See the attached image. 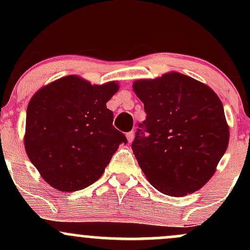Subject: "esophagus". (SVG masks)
<instances>
[{
	"mask_svg": "<svg viewBox=\"0 0 250 250\" xmlns=\"http://www.w3.org/2000/svg\"><path fill=\"white\" fill-rule=\"evenodd\" d=\"M125 136H127V140H128V142L130 143V142L133 141V140H134V131H129V133L125 134Z\"/></svg>",
	"mask_w": 250,
	"mask_h": 250,
	"instance_id": "esophagus-1",
	"label": "esophagus"
}]
</instances>
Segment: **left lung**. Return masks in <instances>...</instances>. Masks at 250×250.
<instances>
[{
	"mask_svg": "<svg viewBox=\"0 0 250 250\" xmlns=\"http://www.w3.org/2000/svg\"><path fill=\"white\" fill-rule=\"evenodd\" d=\"M133 87L147 114L131 143L140 168L169 196L199 190L228 147L222 102L208 85L179 73L140 80Z\"/></svg>",
	"mask_w": 250,
	"mask_h": 250,
	"instance_id": "1",
	"label": "left lung"
}]
</instances>
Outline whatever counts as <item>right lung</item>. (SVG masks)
Segmentation results:
<instances>
[{
    "label": "right lung",
    "mask_w": 250,
    "mask_h": 250,
    "mask_svg": "<svg viewBox=\"0 0 250 250\" xmlns=\"http://www.w3.org/2000/svg\"><path fill=\"white\" fill-rule=\"evenodd\" d=\"M119 85H91L65 76L45 85L27 108L24 146L29 160L51 187L75 191L101 177L127 137L113 125L107 102Z\"/></svg>",
    "instance_id": "add662e5"
}]
</instances>
